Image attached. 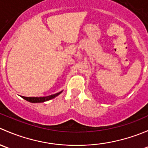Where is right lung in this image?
<instances>
[{"label":"right lung","instance_id":"1","mask_svg":"<svg viewBox=\"0 0 148 148\" xmlns=\"http://www.w3.org/2000/svg\"><path fill=\"white\" fill-rule=\"evenodd\" d=\"M62 92H59L58 93L54 94V95H49V96L47 97H23L22 96L21 97L23 98L24 99H26V101L29 102H32V103H39V102H44L46 101H49L50 99H53L54 97H57L58 95H60L61 93Z\"/></svg>","mask_w":148,"mask_h":148}]
</instances>
